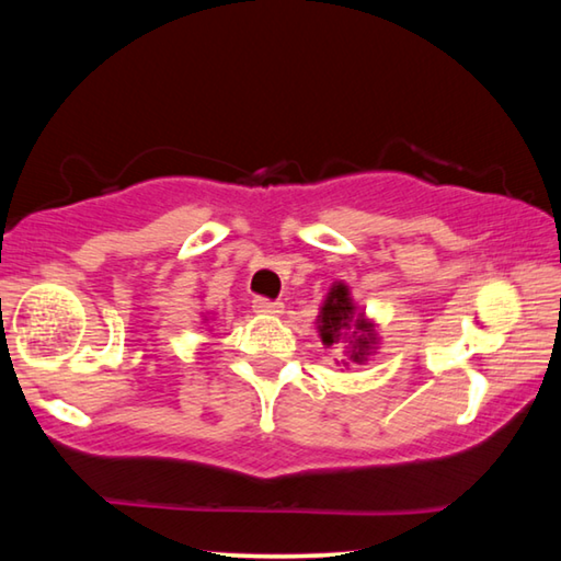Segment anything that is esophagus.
<instances>
[{"mask_svg": "<svg viewBox=\"0 0 561 561\" xmlns=\"http://www.w3.org/2000/svg\"><path fill=\"white\" fill-rule=\"evenodd\" d=\"M254 311H260V314H272V317H279L284 311V304L282 301H272L267 297H254Z\"/></svg>", "mask_w": 561, "mask_h": 561, "instance_id": "obj_1", "label": "esophagus"}]
</instances>
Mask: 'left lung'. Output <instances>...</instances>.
<instances>
[{
    "instance_id": "obj_1",
    "label": "left lung",
    "mask_w": 561,
    "mask_h": 561,
    "mask_svg": "<svg viewBox=\"0 0 561 561\" xmlns=\"http://www.w3.org/2000/svg\"><path fill=\"white\" fill-rule=\"evenodd\" d=\"M354 323L358 331H351V358L354 360H364L368 356V348L376 341L374 336V324H366L364 317L354 314V304H351L348 289L344 284H336L334 289L329 291V297L321 307L319 314V331H321V341L327 346H334L344 336V331H348L350 324Z\"/></svg>"
}]
</instances>
